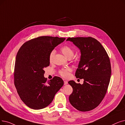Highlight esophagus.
<instances>
[{"instance_id": "1", "label": "esophagus", "mask_w": 125, "mask_h": 125, "mask_svg": "<svg viewBox=\"0 0 125 125\" xmlns=\"http://www.w3.org/2000/svg\"><path fill=\"white\" fill-rule=\"evenodd\" d=\"M64 85H66V84H68V82L66 81H64Z\"/></svg>"}]
</instances>
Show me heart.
I'll list each match as a JSON object with an SVG mask.
<instances>
[{"label": "heart", "mask_w": 125, "mask_h": 125, "mask_svg": "<svg viewBox=\"0 0 125 125\" xmlns=\"http://www.w3.org/2000/svg\"><path fill=\"white\" fill-rule=\"evenodd\" d=\"M61 51L62 52V53L64 54V55L68 59L70 58L71 59L74 55V51L72 47L68 45H65L63 46L61 48ZM55 51L53 50L52 51L51 53H50L49 56V60L50 62H52V59L53 58L54 55L55 54ZM70 72V69L69 68H66L61 70L60 72V74L62 76V77L64 78H67L69 75V73Z\"/></svg>", "instance_id": "1"}]
</instances>
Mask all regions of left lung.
Masks as SVG:
<instances>
[{"instance_id": "obj_1", "label": "left lung", "mask_w": 125, "mask_h": 125, "mask_svg": "<svg viewBox=\"0 0 125 125\" xmlns=\"http://www.w3.org/2000/svg\"><path fill=\"white\" fill-rule=\"evenodd\" d=\"M80 50L81 57L75 73L84 79L83 84L69 81L73 88L69 101L81 111L93 110L98 106L106 94L111 74L110 59L101 43L92 37L68 38Z\"/></svg>"}]
</instances>
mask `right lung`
Returning <instances> with one entry per match:
<instances>
[{
  "instance_id": "add662e5",
  "label": "right lung",
  "mask_w": 125,
  "mask_h": 125,
  "mask_svg": "<svg viewBox=\"0 0 125 125\" xmlns=\"http://www.w3.org/2000/svg\"><path fill=\"white\" fill-rule=\"evenodd\" d=\"M65 38L41 36L25 42L16 57L14 84L24 104L35 110L49 105L64 84L59 77L47 81L44 68L50 65L51 52Z\"/></svg>"
}]
</instances>
